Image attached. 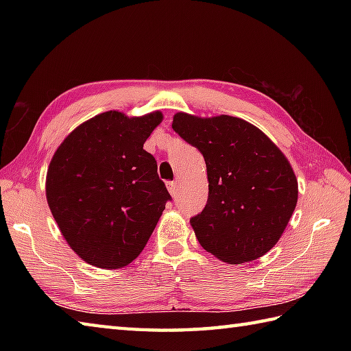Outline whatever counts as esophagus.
Returning a JSON list of instances; mask_svg holds the SVG:
<instances>
[{
	"label": "esophagus",
	"mask_w": 351,
	"mask_h": 351,
	"mask_svg": "<svg viewBox=\"0 0 351 351\" xmlns=\"http://www.w3.org/2000/svg\"><path fill=\"white\" fill-rule=\"evenodd\" d=\"M167 189H169V193H170L171 196H176L178 195V182H175V181L169 182L167 184Z\"/></svg>",
	"instance_id": "34e87169"
}]
</instances>
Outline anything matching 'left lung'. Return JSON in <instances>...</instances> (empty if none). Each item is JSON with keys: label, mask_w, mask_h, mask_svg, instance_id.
<instances>
[{"label": "left lung", "mask_w": 351, "mask_h": 351, "mask_svg": "<svg viewBox=\"0 0 351 351\" xmlns=\"http://www.w3.org/2000/svg\"><path fill=\"white\" fill-rule=\"evenodd\" d=\"M171 128L206 164V205L190 220L200 245L228 264L271 250L299 197L294 170L280 149L256 126L226 114L176 113Z\"/></svg>", "instance_id": "8db88e82"}]
</instances>
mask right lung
Masks as SVG:
<instances>
[{
    "label": "right lung",
    "instance_id": "right-lung-1",
    "mask_svg": "<svg viewBox=\"0 0 351 351\" xmlns=\"http://www.w3.org/2000/svg\"><path fill=\"white\" fill-rule=\"evenodd\" d=\"M161 111H106L77 126L47 173V200L64 240L87 264L114 270L136 259L170 200L143 149Z\"/></svg>",
    "mask_w": 351,
    "mask_h": 351
}]
</instances>
